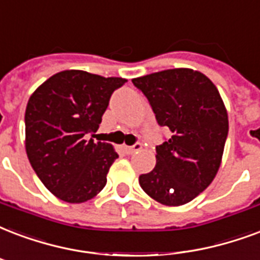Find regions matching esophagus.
Instances as JSON below:
<instances>
[{
    "label": "esophagus",
    "instance_id": "1",
    "mask_svg": "<svg viewBox=\"0 0 260 260\" xmlns=\"http://www.w3.org/2000/svg\"><path fill=\"white\" fill-rule=\"evenodd\" d=\"M124 150H125L126 154H134V152L140 151V150H142V144L136 143V144H134V146H125V147H124Z\"/></svg>",
    "mask_w": 260,
    "mask_h": 260
}]
</instances>
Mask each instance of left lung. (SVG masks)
<instances>
[{"label": "left lung", "instance_id": "1", "mask_svg": "<svg viewBox=\"0 0 260 260\" xmlns=\"http://www.w3.org/2000/svg\"><path fill=\"white\" fill-rule=\"evenodd\" d=\"M151 105L158 124L172 132L156 146V165L139 184L165 206L185 205L215 177L229 121L217 87L203 73L176 68L132 79Z\"/></svg>", "mask_w": 260, "mask_h": 260}]
</instances>
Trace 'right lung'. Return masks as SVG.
Listing matches in <instances>:
<instances>
[{
  "label": "right lung",
  "instance_id": "obj_1",
  "mask_svg": "<svg viewBox=\"0 0 260 260\" xmlns=\"http://www.w3.org/2000/svg\"><path fill=\"white\" fill-rule=\"evenodd\" d=\"M125 82L71 69L49 77L29 96L24 117L27 156L43 185L61 201L83 203L106 185L118 154L110 143L92 138L110 96Z\"/></svg>",
  "mask_w": 260,
  "mask_h": 260
}]
</instances>
